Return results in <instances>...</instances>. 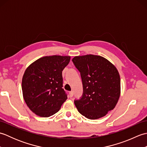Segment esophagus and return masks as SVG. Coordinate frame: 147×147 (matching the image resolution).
Segmentation results:
<instances>
[{
  "label": "esophagus",
  "instance_id": "1",
  "mask_svg": "<svg viewBox=\"0 0 147 147\" xmlns=\"http://www.w3.org/2000/svg\"><path fill=\"white\" fill-rule=\"evenodd\" d=\"M69 94L70 97H72V96H73L74 95V92L73 91H71V92H69Z\"/></svg>",
  "mask_w": 147,
  "mask_h": 147
}]
</instances>
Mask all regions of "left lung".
<instances>
[{
	"instance_id": "1",
	"label": "left lung",
	"mask_w": 147,
	"mask_h": 147,
	"mask_svg": "<svg viewBox=\"0 0 147 147\" xmlns=\"http://www.w3.org/2000/svg\"><path fill=\"white\" fill-rule=\"evenodd\" d=\"M80 72L83 92L74 104L90 119L105 116L115 107L121 93L119 72L107 59L95 55L76 56L72 59Z\"/></svg>"
}]
</instances>
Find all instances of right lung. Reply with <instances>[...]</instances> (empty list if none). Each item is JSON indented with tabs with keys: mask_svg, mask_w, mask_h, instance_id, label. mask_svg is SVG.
<instances>
[{
	"mask_svg": "<svg viewBox=\"0 0 147 147\" xmlns=\"http://www.w3.org/2000/svg\"><path fill=\"white\" fill-rule=\"evenodd\" d=\"M70 59V56H45L33 62L24 72L22 79L23 98L37 115L51 116L67 100L62 88V73Z\"/></svg>",
	"mask_w": 147,
	"mask_h": 147,
	"instance_id": "1",
	"label": "right lung"
}]
</instances>
